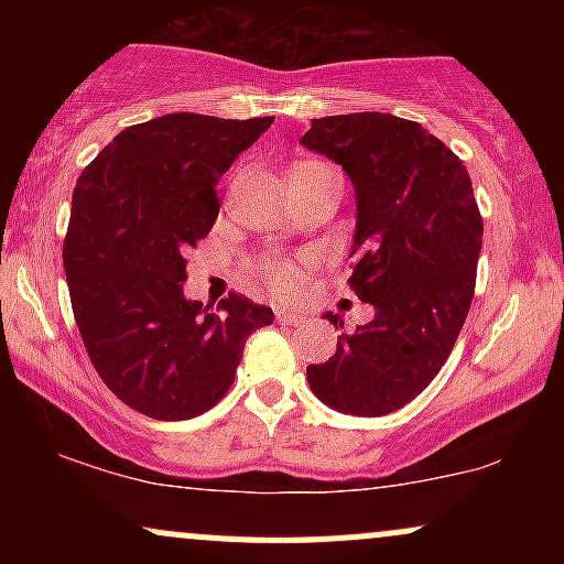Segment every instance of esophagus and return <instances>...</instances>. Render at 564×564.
<instances>
[{
    "instance_id": "1",
    "label": "esophagus",
    "mask_w": 564,
    "mask_h": 564,
    "mask_svg": "<svg viewBox=\"0 0 564 564\" xmlns=\"http://www.w3.org/2000/svg\"><path fill=\"white\" fill-rule=\"evenodd\" d=\"M275 321L281 323V326H300V323H302V315H300V313H294V310L278 307V310H275Z\"/></svg>"
}]
</instances>
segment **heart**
<instances>
[{
    "label": "heart",
    "mask_w": 564,
    "mask_h": 564,
    "mask_svg": "<svg viewBox=\"0 0 564 564\" xmlns=\"http://www.w3.org/2000/svg\"><path fill=\"white\" fill-rule=\"evenodd\" d=\"M254 270L257 275H260L262 281L275 291V294L291 296L300 291V283H302L300 270H296L291 262L281 260V257H264V260L254 264Z\"/></svg>",
    "instance_id": "b5f03b06"
}]
</instances>
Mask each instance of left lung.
<instances>
[{
	"label": "left lung",
	"instance_id": "1",
	"mask_svg": "<svg viewBox=\"0 0 564 564\" xmlns=\"http://www.w3.org/2000/svg\"><path fill=\"white\" fill-rule=\"evenodd\" d=\"M300 142L352 180L349 286L377 313L307 366L310 390L334 411L384 416L437 377L467 321L482 249L471 180L445 142L392 113L313 119Z\"/></svg>",
	"mask_w": 564,
	"mask_h": 564
}]
</instances>
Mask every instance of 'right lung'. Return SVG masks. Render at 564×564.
<instances>
[{
  "label": "right lung",
  "instance_id": "1",
  "mask_svg": "<svg viewBox=\"0 0 564 564\" xmlns=\"http://www.w3.org/2000/svg\"><path fill=\"white\" fill-rule=\"evenodd\" d=\"M273 124L166 113L127 127L82 172L63 268L95 371L121 403L183 422L230 390L251 332L273 310L241 294L219 313L185 300V251L219 215L217 183Z\"/></svg>",
  "mask_w": 564,
  "mask_h": 564
}]
</instances>
